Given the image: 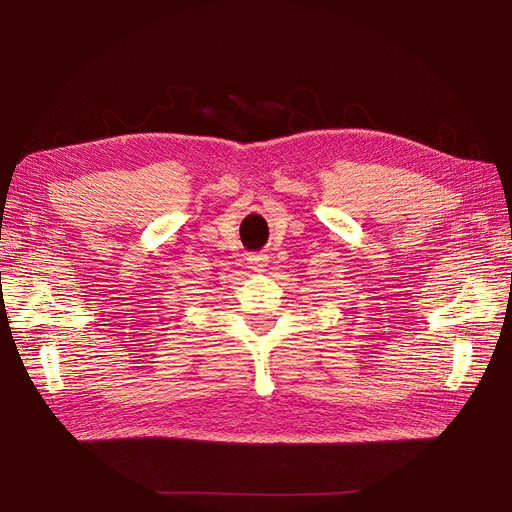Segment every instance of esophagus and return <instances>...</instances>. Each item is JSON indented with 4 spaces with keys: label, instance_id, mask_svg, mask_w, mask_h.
<instances>
[{
    "label": "esophagus",
    "instance_id": "1",
    "mask_svg": "<svg viewBox=\"0 0 512 512\" xmlns=\"http://www.w3.org/2000/svg\"><path fill=\"white\" fill-rule=\"evenodd\" d=\"M249 267H251L253 272H265V267H267V255H261V253L249 255Z\"/></svg>",
    "mask_w": 512,
    "mask_h": 512
}]
</instances>
